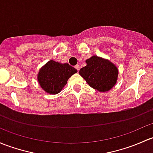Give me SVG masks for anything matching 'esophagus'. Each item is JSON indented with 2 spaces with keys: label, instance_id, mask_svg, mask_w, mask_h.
I'll use <instances>...</instances> for the list:
<instances>
[{
  "label": "esophagus",
  "instance_id": "1",
  "mask_svg": "<svg viewBox=\"0 0 153 153\" xmlns=\"http://www.w3.org/2000/svg\"><path fill=\"white\" fill-rule=\"evenodd\" d=\"M75 69H76V70H78H78H80V67H79V65H78V64H77V65H75Z\"/></svg>",
  "mask_w": 153,
  "mask_h": 153
}]
</instances>
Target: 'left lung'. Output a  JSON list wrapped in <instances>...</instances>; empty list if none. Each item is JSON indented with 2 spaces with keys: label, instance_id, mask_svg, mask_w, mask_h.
Listing matches in <instances>:
<instances>
[{
  "label": "left lung",
  "instance_id": "8db88e82",
  "mask_svg": "<svg viewBox=\"0 0 153 153\" xmlns=\"http://www.w3.org/2000/svg\"><path fill=\"white\" fill-rule=\"evenodd\" d=\"M86 66L82 67L79 74L93 89L101 92L109 91L117 81L118 69L107 59L93 56L86 60Z\"/></svg>",
  "mask_w": 153,
  "mask_h": 153
}]
</instances>
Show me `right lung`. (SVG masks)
<instances>
[{
  "mask_svg": "<svg viewBox=\"0 0 153 153\" xmlns=\"http://www.w3.org/2000/svg\"><path fill=\"white\" fill-rule=\"evenodd\" d=\"M77 72L76 69L69 64H61L51 60L39 70L38 81L46 92L56 94L67 84V80Z\"/></svg>",
  "mask_w": 153,
  "mask_h": 153,
  "instance_id": "right-lung-1",
  "label": "right lung"
}]
</instances>
